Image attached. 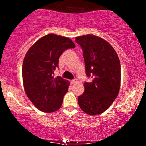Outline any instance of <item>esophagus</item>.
I'll return each instance as SVG.
<instances>
[{
	"label": "esophagus",
	"mask_w": 146,
	"mask_h": 146,
	"mask_svg": "<svg viewBox=\"0 0 146 146\" xmlns=\"http://www.w3.org/2000/svg\"><path fill=\"white\" fill-rule=\"evenodd\" d=\"M76 82H77V80H75H75H72L71 81V83L72 84H75Z\"/></svg>",
	"instance_id": "obj_1"
}]
</instances>
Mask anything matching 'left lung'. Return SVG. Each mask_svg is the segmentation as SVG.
<instances>
[{
	"mask_svg": "<svg viewBox=\"0 0 146 146\" xmlns=\"http://www.w3.org/2000/svg\"><path fill=\"white\" fill-rule=\"evenodd\" d=\"M75 42L83 51L85 71L90 82L84 83V92L78 97V104L90 115L108 109L118 95L121 82L119 57L108 42L95 35L76 37Z\"/></svg>",
	"mask_w": 146,
	"mask_h": 146,
	"instance_id": "left-lung-1",
	"label": "left lung"
}]
</instances>
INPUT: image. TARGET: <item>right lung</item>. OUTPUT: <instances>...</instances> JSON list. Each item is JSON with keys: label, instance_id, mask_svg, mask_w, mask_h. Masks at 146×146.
<instances>
[{"label": "right lung", "instance_id": "obj_1", "mask_svg": "<svg viewBox=\"0 0 146 146\" xmlns=\"http://www.w3.org/2000/svg\"><path fill=\"white\" fill-rule=\"evenodd\" d=\"M68 38L50 33L28 50L23 64V85L27 97L38 109L52 113L60 109L69 83L60 76L54 78L60 56L75 47Z\"/></svg>", "mask_w": 146, "mask_h": 146}]
</instances>
